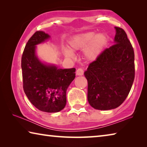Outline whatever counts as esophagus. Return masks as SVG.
Returning <instances> with one entry per match:
<instances>
[{
    "mask_svg": "<svg viewBox=\"0 0 147 147\" xmlns=\"http://www.w3.org/2000/svg\"><path fill=\"white\" fill-rule=\"evenodd\" d=\"M76 74H77V75H79V76L83 75V74H84V70H83V69H81V68H79V69H77Z\"/></svg>",
    "mask_w": 147,
    "mask_h": 147,
    "instance_id": "1",
    "label": "esophagus"
}]
</instances>
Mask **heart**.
Returning <instances> with one entry per match:
<instances>
[{"label": "heart", "mask_w": 147, "mask_h": 147, "mask_svg": "<svg viewBox=\"0 0 147 147\" xmlns=\"http://www.w3.org/2000/svg\"><path fill=\"white\" fill-rule=\"evenodd\" d=\"M108 41V38L105 34H98L94 32L77 35L73 37L69 41V46L73 51L81 50L86 47L84 53L87 58L94 59L98 56L102 51ZM64 53L68 58H74L73 52L67 49H64Z\"/></svg>", "instance_id": "obj_1"}]
</instances>
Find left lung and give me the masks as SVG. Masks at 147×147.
I'll use <instances>...</instances> for the list:
<instances>
[{
  "instance_id": "obj_1",
  "label": "left lung",
  "mask_w": 147,
  "mask_h": 147,
  "mask_svg": "<svg viewBox=\"0 0 147 147\" xmlns=\"http://www.w3.org/2000/svg\"><path fill=\"white\" fill-rule=\"evenodd\" d=\"M115 28V44L102 51L84 73L88 82V102L99 110L120 106L130 93L135 78L132 45L123 28Z\"/></svg>"
}]
</instances>
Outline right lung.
Returning <instances> with one entry per match:
<instances>
[{"label": "right lung", "mask_w": 147, "mask_h": 147, "mask_svg": "<svg viewBox=\"0 0 147 147\" xmlns=\"http://www.w3.org/2000/svg\"><path fill=\"white\" fill-rule=\"evenodd\" d=\"M42 31L35 32L24 47L21 58L23 89L37 109L48 113L58 112L66 105V91L75 78V68L58 69L39 61L36 45L49 38Z\"/></svg>", "instance_id": "obj_1"}]
</instances>
